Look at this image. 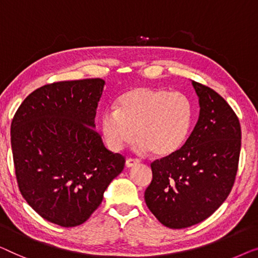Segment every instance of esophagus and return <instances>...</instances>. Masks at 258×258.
Instances as JSON below:
<instances>
[{
    "label": "esophagus",
    "mask_w": 258,
    "mask_h": 258,
    "mask_svg": "<svg viewBox=\"0 0 258 258\" xmlns=\"http://www.w3.org/2000/svg\"><path fill=\"white\" fill-rule=\"evenodd\" d=\"M140 164V161L138 160V159H127V160H126V162H125V165H126V167H127V168H131V167H134V166H137V165H139Z\"/></svg>",
    "instance_id": "1"
}]
</instances>
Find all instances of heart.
<instances>
[{
  "mask_svg": "<svg viewBox=\"0 0 258 258\" xmlns=\"http://www.w3.org/2000/svg\"><path fill=\"white\" fill-rule=\"evenodd\" d=\"M114 107L99 118L101 138L112 152L121 151L136 136L139 153L167 157L182 146L190 127L191 105L181 92L136 86L122 93Z\"/></svg>",
  "mask_w": 258,
  "mask_h": 258,
  "instance_id": "1",
  "label": "heart"
}]
</instances>
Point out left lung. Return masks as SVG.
Instances as JSON below:
<instances>
[{
  "instance_id": "1",
  "label": "left lung",
  "mask_w": 258,
  "mask_h": 258,
  "mask_svg": "<svg viewBox=\"0 0 258 258\" xmlns=\"http://www.w3.org/2000/svg\"><path fill=\"white\" fill-rule=\"evenodd\" d=\"M200 115L180 150L151 164L145 191L152 214L172 229L209 217L229 195L236 177L241 126L229 104L208 86L191 81Z\"/></svg>"
}]
</instances>
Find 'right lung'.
Segmentation results:
<instances>
[{
  "label": "right lung",
  "instance_id": "add662e5",
  "mask_svg": "<svg viewBox=\"0 0 258 258\" xmlns=\"http://www.w3.org/2000/svg\"><path fill=\"white\" fill-rule=\"evenodd\" d=\"M105 81L57 82L35 90L12 121V150L22 197L60 227L84 223L125 166L104 146L94 117Z\"/></svg>",
  "mask_w": 258,
  "mask_h": 258
}]
</instances>
